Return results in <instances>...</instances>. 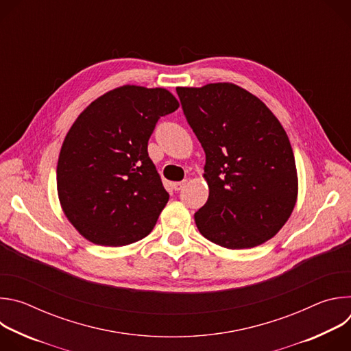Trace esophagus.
<instances>
[{"instance_id":"obj_1","label":"esophagus","mask_w":351,"mask_h":351,"mask_svg":"<svg viewBox=\"0 0 351 351\" xmlns=\"http://www.w3.org/2000/svg\"><path fill=\"white\" fill-rule=\"evenodd\" d=\"M186 183H187V180L175 182V183H173V189H175V191H179V190H182V189L186 186Z\"/></svg>"}]
</instances>
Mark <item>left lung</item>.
Wrapping results in <instances>:
<instances>
[{"label":"left lung","instance_id":"8db88e82","mask_svg":"<svg viewBox=\"0 0 351 351\" xmlns=\"http://www.w3.org/2000/svg\"><path fill=\"white\" fill-rule=\"evenodd\" d=\"M187 123L206 153L210 195L194 214L206 239L225 248L260 245L289 219L297 171L289 137L260 98L232 83L178 87Z\"/></svg>","mask_w":351,"mask_h":351}]
</instances>
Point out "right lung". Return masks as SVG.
<instances>
[{"instance_id": "add662e5", "label": "right lung", "mask_w": 351, "mask_h": 351, "mask_svg": "<svg viewBox=\"0 0 351 351\" xmlns=\"http://www.w3.org/2000/svg\"><path fill=\"white\" fill-rule=\"evenodd\" d=\"M179 108L165 88L122 86L98 97L69 129L57 165L61 207L94 244L141 240L157 223L169 194L148 157L161 117Z\"/></svg>"}]
</instances>
